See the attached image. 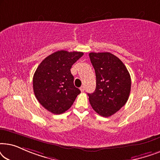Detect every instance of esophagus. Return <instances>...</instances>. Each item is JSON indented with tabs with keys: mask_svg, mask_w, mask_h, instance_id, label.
Returning <instances> with one entry per match:
<instances>
[{
	"mask_svg": "<svg viewBox=\"0 0 160 160\" xmlns=\"http://www.w3.org/2000/svg\"><path fill=\"white\" fill-rule=\"evenodd\" d=\"M80 90H81V91H82V92H84V91L85 90V87H84V86L81 87V88H80Z\"/></svg>",
	"mask_w": 160,
	"mask_h": 160,
	"instance_id": "34e87169",
	"label": "esophagus"
}]
</instances>
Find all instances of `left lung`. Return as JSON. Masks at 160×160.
Returning <instances> with one entry per match:
<instances>
[{"label":"left lung","instance_id":"1","mask_svg":"<svg viewBox=\"0 0 160 160\" xmlns=\"http://www.w3.org/2000/svg\"><path fill=\"white\" fill-rule=\"evenodd\" d=\"M96 75V88L89 94L91 106L104 117L117 113L128 101L131 78L124 63L110 52L89 54Z\"/></svg>","mask_w":160,"mask_h":160}]
</instances>
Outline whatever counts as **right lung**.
<instances>
[{
    "label": "right lung",
    "instance_id": "1",
    "mask_svg": "<svg viewBox=\"0 0 160 160\" xmlns=\"http://www.w3.org/2000/svg\"><path fill=\"white\" fill-rule=\"evenodd\" d=\"M84 53L60 50L47 57L32 78L33 91L41 106L54 114L71 108L81 91L74 86L71 68Z\"/></svg>",
    "mask_w": 160,
    "mask_h": 160
}]
</instances>
